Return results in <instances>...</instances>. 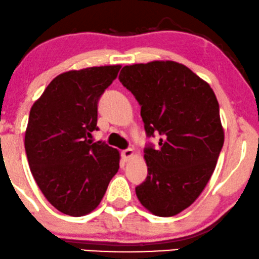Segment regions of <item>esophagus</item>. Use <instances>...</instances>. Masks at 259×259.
I'll use <instances>...</instances> for the list:
<instances>
[{"label":"esophagus","mask_w":259,"mask_h":259,"mask_svg":"<svg viewBox=\"0 0 259 259\" xmlns=\"http://www.w3.org/2000/svg\"><path fill=\"white\" fill-rule=\"evenodd\" d=\"M122 156L123 159L125 160V161H127V160H130L134 156V150L133 149H125L123 150L122 152Z\"/></svg>","instance_id":"obj_1"}]
</instances>
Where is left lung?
I'll return each instance as SVG.
<instances>
[{"instance_id": "obj_1", "label": "left lung", "mask_w": 259, "mask_h": 259, "mask_svg": "<svg viewBox=\"0 0 259 259\" xmlns=\"http://www.w3.org/2000/svg\"><path fill=\"white\" fill-rule=\"evenodd\" d=\"M119 80L141 105L147 135L162 136L159 149H145L148 175L137 198L156 217H175L198 198L217 166L225 141L217 97L175 61L125 65Z\"/></svg>"}]
</instances>
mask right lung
<instances>
[{"mask_svg":"<svg viewBox=\"0 0 259 259\" xmlns=\"http://www.w3.org/2000/svg\"><path fill=\"white\" fill-rule=\"evenodd\" d=\"M122 65L69 70L54 78L29 111L25 149L45 198L70 217L93 211L119 168V152L88 137L97 130L98 100Z\"/></svg>","mask_w":259,"mask_h":259,"instance_id":"right-lung-1","label":"right lung"}]
</instances>
